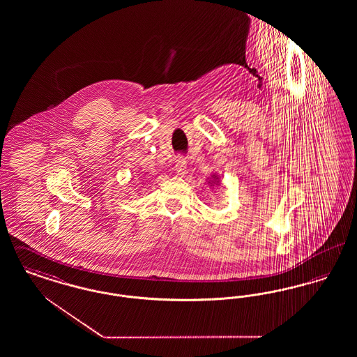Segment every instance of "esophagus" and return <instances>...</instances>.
I'll return each instance as SVG.
<instances>
[{
    "label": "esophagus",
    "mask_w": 357,
    "mask_h": 357,
    "mask_svg": "<svg viewBox=\"0 0 357 357\" xmlns=\"http://www.w3.org/2000/svg\"><path fill=\"white\" fill-rule=\"evenodd\" d=\"M175 170H176V174H178V175L183 176V175H185V174L187 172L186 159H183V158H179V159L176 160V163H175Z\"/></svg>",
    "instance_id": "esophagus-1"
}]
</instances>
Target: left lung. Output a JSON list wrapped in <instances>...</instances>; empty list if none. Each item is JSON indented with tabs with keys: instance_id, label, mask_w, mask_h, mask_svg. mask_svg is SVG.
<instances>
[{
	"instance_id": "8db88e82",
	"label": "left lung",
	"mask_w": 357,
	"mask_h": 357,
	"mask_svg": "<svg viewBox=\"0 0 357 357\" xmlns=\"http://www.w3.org/2000/svg\"><path fill=\"white\" fill-rule=\"evenodd\" d=\"M214 179H218V178H215V176H214Z\"/></svg>"
}]
</instances>
